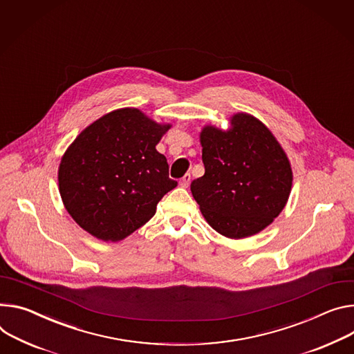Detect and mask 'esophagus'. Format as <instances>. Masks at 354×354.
Here are the masks:
<instances>
[{"label":"esophagus","mask_w":354,"mask_h":354,"mask_svg":"<svg viewBox=\"0 0 354 354\" xmlns=\"http://www.w3.org/2000/svg\"><path fill=\"white\" fill-rule=\"evenodd\" d=\"M190 180H192L190 174H186V175H183V178L179 180V185H180L182 187H187L189 183H190Z\"/></svg>","instance_id":"1"}]
</instances>
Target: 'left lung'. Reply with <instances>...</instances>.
<instances>
[{"mask_svg":"<svg viewBox=\"0 0 354 354\" xmlns=\"http://www.w3.org/2000/svg\"><path fill=\"white\" fill-rule=\"evenodd\" d=\"M229 131L205 127V175L190 183L210 226L229 239L261 232L286 205L292 185L289 160L268 128L236 114Z\"/></svg>","mask_w":354,"mask_h":354,"instance_id":"left-lung-1","label":"left lung"}]
</instances>
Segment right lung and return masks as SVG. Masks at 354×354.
<instances>
[{"label":"right lung","mask_w":354,"mask_h":354,"mask_svg":"<svg viewBox=\"0 0 354 354\" xmlns=\"http://www.w3.org/2000/svg\"><path fill=\"white\" fill-rule=\"evenodd\" d=\"M168 128L137 109H121L73 141L59 167V192L82 229L120 241L155 214L158 202L178 185L155 148Z\"/></svg>","instance_id":"right-lung-1"}]
</instances>
